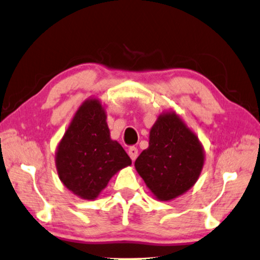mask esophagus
I'll return each instance as SVG.
<instances>
[{"label":"esophagus","instance_id":"obj_1","mask_svg":"<svg viewBox=\"0 0 260 260\" xmlns=\"http://www.w3.org/2000/svg\"><path fill=\"white\" fill-rule=\"evenodd\" d=\"M138 148L137 147H134V146H132V147H129L128 148V155L131 156V158L133 161H135V158L138 157Z\"/></svg>","mask_w":260,"mask_h":260}]
</instances>
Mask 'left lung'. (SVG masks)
<instances>
[{
    "mask_svg": "<svg viewBox=\"0 0 260 260\" xmlns=\"http://www.w3.org/2000/svg\"><path fill=\"white\" fill-rule=\"evenodd\" d=\"M204 165V150L196 134L175 112L157 118L149 146L135 160V169L154 196L170 201L196 183Z\"/></svg>",
    "mask_w": 260,
    "mask_h": 260,
    "instance_id": "8db88e82",
    "label": "left lung"
}]
</instances>
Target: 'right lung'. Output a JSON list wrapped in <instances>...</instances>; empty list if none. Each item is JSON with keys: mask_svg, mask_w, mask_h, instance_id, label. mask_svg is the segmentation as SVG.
Masks as SVG:
<instances>
[{"mask_svg": "<svg viewBox=\"0 0 260 260\" xmlns=\"http://www.w3.org/2000/svg\"><path fill=\"white\" fill-rule=\"evenodd\" d=\"M131 165L125 149L110 137L102 103L87 99L58 145L56 167L60 181L80 199L94 200L115 173Z\"/></svg>", "mask_w": 260, "mask_h": 260, "instance_id": "1", "label": "right lung"}]
</instances>
